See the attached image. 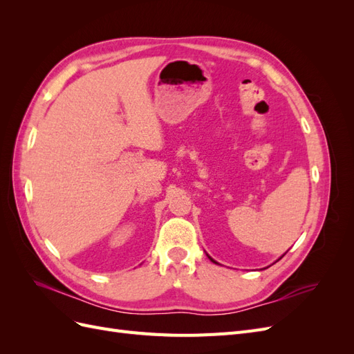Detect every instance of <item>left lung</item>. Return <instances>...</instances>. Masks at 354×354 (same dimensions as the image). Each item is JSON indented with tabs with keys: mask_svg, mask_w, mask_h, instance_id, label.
<instances>
[{
	"mask_svg": "<svg viewBox=\"0 0 354 354\" xmlns=\"http://www.w3.org/2000/svg\"><path fill=\"white\" fill-rule=\"evenodd\" d=\"M207 255H208V254H207ZM282 257H283V255H282ZM282 257H281V259H282ZM208 259H209V260H211V261H212V263H216V264H217V261H214V260H212V259H211V257H209V255H208Z\"/></svg>",
	"mask_w": 354,
	"mask_h": 354,
	"instance_id": "left-lung-1",
	"label": "left lung"
}]
</instances>
